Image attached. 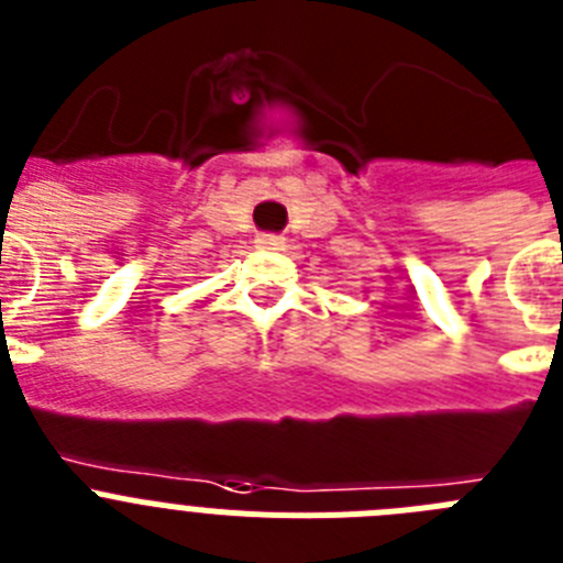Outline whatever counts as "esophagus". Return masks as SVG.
Here are the masks:
<instances>
[{"label":"esophagus","mask_w":563,"mask_h":563,"mask_svg":"<svg viewBox=\"0 0 563 563\" xmlns=\"http://www.w3.org/2000/svg\"><path fill=\"white\" fill-rule=\"evenodd\" d=\"M254 243L261 249H272V252H275V249L286 246V238H280V234H261Z\"/></svg>","instance_id":"34e87169"}]
</instances>
